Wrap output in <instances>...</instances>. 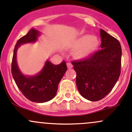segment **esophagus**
<instances>
[{
	"label": "esophagus",
	"instance_id": "esophagus-1",
	"mask_svg": "<svg viewBox=\"0 0 132 132\" xmlns=\"http://www.w3.org/2000/svg\"><path fill=\"white\" fill-rule=\"evenodd\" d=\"M67 67L68 69H70V68H73V65H72V64H71L70 62H68L67 63Z\"/></svg>",
	"mask_w": 132,
	"mask_h": 132
}]
</instances>
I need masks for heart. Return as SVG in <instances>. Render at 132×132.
<instances>
[{
	"label": "heart",
	"mask_w": 132,
	"mask_h": 132,
	"mask_svg": "<svg viewBox=\"0 0 132 132\" xmlns=\"http://www.w3.org/2000/svg\"><path fill=\"white\" fill-rule=\"evenodd\" d=\"M99 46V40L96 36L84 35L73 42L71 47L76 50L75 55L78 59H85L95 53Z\"/></svg>",
	"instance_id": "obj_1"
}]
</instances>
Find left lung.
<instances>
[{
    "mask_svg": "<svg viewBox=\"0 0 132 132\" xmlns=\"http://www.w3.org/2000/svg\"><path fill=\"white\" fill-rule=\"evenodd\" d=\"M101 50L87 59L73 61L76 83L81 96L97 101L114 87L121 73V47L117 39L101 29Z\"/></svg>",
    "mask_w": 132,
    "mask_h": 132,
    "instance_id": "8db88e82",
    "label": "left lung"
}]
</instances>
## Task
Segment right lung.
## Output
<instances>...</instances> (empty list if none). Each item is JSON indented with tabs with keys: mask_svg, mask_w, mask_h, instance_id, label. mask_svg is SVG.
Masks as SVG:
<instances>
[{
	"mask_svg": "<svg viewBox=\"0 0 132 132\" xmlns=\"http://www.w3.org/2000/svg\"><path fill=\"white\" fill-rule=\"evenodd\" d=\"M41 33L31 28L28 33L16 43L14 49L12 61V75L18 87L30 101L43 103L51 101L56 95L58 85L67 71L65 61L55 65L47 60L44 67L35 75H25L19 69L17 62L18 49L21 45L35 43Z\"/></svg>",
	"mask_w": 132,
	"mask_h": 132,
	"instance_id": "add662e5",
	"label": "right lung"
}]
</instances>
